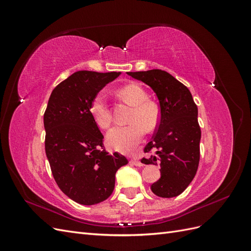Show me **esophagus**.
<instances>
[{"mask_svg": "<svg viewBox=\"0 0 251 251\" xmlns=\"http://www.w3.org/2000/svg\"><path fill=\"white\" fill-rule=\"evenodd\" d=\"M131 163L136 165V166H143V163H141L139 160H136V159H133V160H131Z\"/></svg>", "mask_w": 251, "mask_h": 251, "instance_id": "esophagus-1", "label": "esophagus"}]
</instances>
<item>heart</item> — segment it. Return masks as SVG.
<instances>
[{"mask_svg": "<svg viewBox=\"0 0 251 251\" xmlns=\"http://www.w3.org/2000/svg\"><path fill=\"white\" fill-rule=\"evenodd\" d=\"M119 94L132 104L134 110L130 121L133 124L126 126L111 128L107 135L109 146L121 153H131L137 148L144 137V128L153 130L158 124V112L153 104L148 102V94L144 89L131 83L119 90ZM91 115L95 123L107 128L112 123V115L104 93L100 92L93 98L90 107Z\"/></svg>", "mask_w": 251, "mask_h": 251, "instance_id": "b5f03b06", "label": "heart"}]
</instances>
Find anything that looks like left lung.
<instances>
[{
  "instance_id": "1",
  "label": "left lung",
  "mask_w": 251,
  "mask_h": 251,
  "mask_svg": "<svg viewBox=\"0 0 251 251\" xmlns=\"http://www.w3.org/2000/svg\"><path fill=\"white\" fill-rule=\"evenodd\" d=\"M154 91L160 107V119L153 139L144 153V164L160 165L161 177L151 189L161 198H173L185 191L193 181L200 160L201 130L198 108L191 91L166 71L159 69L126 72Z\"/></svg>"
}]
</instances>
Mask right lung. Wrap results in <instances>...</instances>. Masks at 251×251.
<instances>
[{
    "label": "right lung",
    "mask_w": 251,
    "mask_h": 251,
    "mask_svg": "<svg viewBox=\"0 0 251 251\" xmlns=\"http://www.w3.org/2000/svg\"><path fill=\"white\" fill-rule=\"evenodd\" d=\"M120 74L73 73L52 91L44 114L45 150L53 177L66 196L82 205L108 199L116 172L127 163L125 156L105 151L90 112L95 95Z\"/></svg>",
    "instance_id": "right-lung-1"
}]
</instances>
